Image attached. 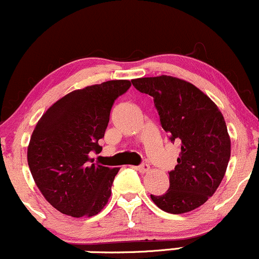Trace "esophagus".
Masks as SVG:
<instances>
[{
	"label": "esophagus",
	"mask_w": 259,
	"mask_h": 259,
	"mask_svg": "<svg viewBox=\"0 0 259 259\" xmlns=\"http://www.w3.org/2000/svg\"><path fill=\"white\" fill-rule=\"evenodd\" d=\"M137 171L141 173H147L150 171V167H149V165H147V163H143V165L137 167Z\"/></svg>",
	"instance_id": "obj_1"
}]
</instances>
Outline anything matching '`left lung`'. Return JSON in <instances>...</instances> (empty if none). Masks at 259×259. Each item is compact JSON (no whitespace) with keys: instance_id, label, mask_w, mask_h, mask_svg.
<instances>
[{"instance_id":"8db88e82","label":"left lung","mask_w":259,"mask_h":259,"mask_svg":"<svg viewBox=\"0 0 259 259\" xmlns=\"http://www.w3.org/2000/svg\"><path fill=\"white\" fill-rule=\"evenodd\" d=\"M139 92L154 98L162 128L181 143L169 189L150 195L155 205L173 214L190 212L215 193L226 175L232 143L226 121L213 100L190 82L173 76L132 80Z\"/></svg>"}]
</instances>
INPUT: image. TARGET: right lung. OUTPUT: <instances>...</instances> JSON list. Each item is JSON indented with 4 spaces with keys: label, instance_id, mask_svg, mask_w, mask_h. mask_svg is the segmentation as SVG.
<instances>
[{
    "label": "right lung",
    "instance_id": "obj_1",
    "mask_svg": "<svg viewBox=\"0 0 259 259\" xmlns=\"http://www.w3.org/2000/svg\"><path fill=\"white\" fill-rule=\"evenodd\" d=\"M131 87L111 80L72 91L47 109L36 123L27 163L45 199L71 217H92L108 203L120 168L94 163L91 151H102L111 106Z\"/></svg>",
    "mask_w": 259,
    "mask_h": 259
}]
</instances>
